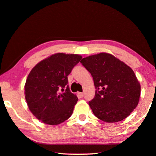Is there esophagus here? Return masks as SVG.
Here are the masks:
<instances>
[{
	"mask_svg": "<svg viewBox=\"0 0 156 156\" xmlns=\"http://www.w3.org/2000/svg\"><path fill=\"white\" fill-rule=\"evenodd\" d=\"M77 95H78V98H83V93H80V92H78V93H77Z\"/></svg>",
	"mask_w": 156,
	"mask_h": 156,
	"instance_id": "34e87169",
	"label": "esophagus"
}]
</instances>
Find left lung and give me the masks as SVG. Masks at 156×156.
Here are the masks:
<instances>
[{
    "mask_svg": "<svg viewBox=\"0 0 156 156\" xmlns=\"http://www.w3.org/2000/svg\"><path fill=\"white\" fill-rule=\"evenodd\" d=\"M90 72L96 89L88 104L93 113L106 123L125 119L138 104L140 85L133 70L113 55L101 53L80 61Z\"/></svg>",
    "mask_w": 156,
    "mask_h": 156,
    "instance_id": "1",
    "label": "left lung"
}]
</instances>
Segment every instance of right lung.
<instances>
[{"label":"right lung","instance_id":"1","mask_svg":"<svg viewBox=\"0 0 156 156\" xmlns=\"http://www.w3.org/2000/svg\"><path fill=\"white\" fill-rule=\"evenodd\" d=\"M82 56L55 53L31 70L25 84V97L31 113L48 125H58L71 116L78 101L68 86V76Z\"/></svg>","mask_w":156,"mask_h":156}]
</instances>
